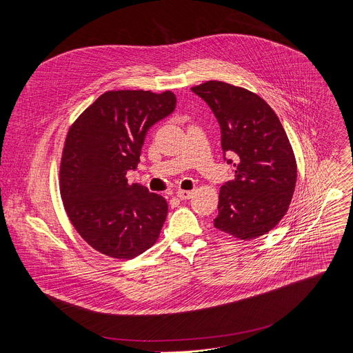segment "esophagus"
Returning a JSON list of instances; mask_svg holds the SVG:
<instances>
[{"label": "esophagus", "mask_w": 353, "mask_h": 353, "mask_svg": "<svg viewBox=\"0 0 353 353\" xmlns=\"http://www.w3.org/2000/svg\"><path fill=\"white\" fill-rule=\"evenodd\" d=\"M192 191H187V190H180V191H177V196L180 198V199H190L191 196H192Z\"/></svg>", "instance_id": "1"}]
</instances>
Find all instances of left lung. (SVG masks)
I'll return each instance as SVG.
<instances>
[{
	"label": "left lung",
	"mask_w": 353,
	"mask_h": 353,
	"mask_svg": "<svg viewBox=\"0 0 353 353\" xmlns=\"http://www.w3.org/2000/svg\"><path fill=\"white\" fill-rule=\"evenodd\" d=\"M191 90L204 99L221 127L223 158L234 168V180L219 191L214 226L236 239L253 240L285 216L297 179L288 135L271 106L259 94L222 81Z\"/></svg>",
	"instance_id": "obj_1"
}]
</instances>
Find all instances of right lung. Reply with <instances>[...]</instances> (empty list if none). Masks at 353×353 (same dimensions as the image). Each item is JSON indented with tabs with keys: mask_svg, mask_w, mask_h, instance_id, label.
<instances>
[{
	"mask_svg": "<svg viewBox=\"0 0 353 353\" xmlns=\"http://www.w3.org/2000/svg\"><path fill=\"white\" fill-rule=\"evenodd\" d=\"M174 108L170 90H109L71 125L60 166L63 204L75 230L99 253L131 260L157 243L166 199L125 176L139 163L148 130Z\"/></svg>",
	"mask_w": 353,
	"mask_h": 353,
	"instance_id": "add662e5",
	"label": "right lung"
}]
</instances>
